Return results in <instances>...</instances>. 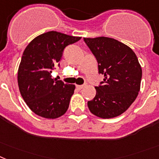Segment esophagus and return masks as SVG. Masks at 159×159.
Returning <instances> with one entry per match:
<instances>
[{
  "label": "esophagus",
  "mask_w": 159,
  "mask_h": 159,
  "mask_svg": "<svg viewBox=\"0 0 159 159\" xmlns=\"http://www.w3.org/2000/svg\"><path fill=\"white\" fill-rule=\"evenodd\" d=\"M84 85H78V86H77V88L78 89V90H82V89H83L84 88Z\"/></svg>",
  "instance_id": "1"
}]
</instances>
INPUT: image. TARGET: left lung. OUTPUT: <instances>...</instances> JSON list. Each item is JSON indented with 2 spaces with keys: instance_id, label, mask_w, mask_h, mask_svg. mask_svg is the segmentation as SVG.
<instances>
[{
  "instance_id": "obj_1",
  "label": "left lung",
  "mask_w": 159,
  "mask_h": 159,
  "mask_svg": "<svg viewBox=\"0 0 159 159\" xmlns=\"http://www.w3.org/2000/svg\"><path fill=\"white\" fill-rule=\"evenodd\" d=\"M95 57L103 82L96 86V95L87 105L90 112L102 119L116 117L135 101L141 87L142 70L129 46L108 37L84 38Z\"/></svg>"
}]
</instances>
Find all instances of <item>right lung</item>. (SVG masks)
<instances>
[{
  "label": "right lung",
  "instance_id": "add662e5",
  "mask_svg": "<svg viewBox=\"0 0 159 159\" xmlns=\"http://www.w3.org/2000/svg\"><path fill=\"white\" fill-rule=\"evenodd\" d=\"M81 39L57 31H48L34 38L22 54L18 71L20 93L29 108L41 117L56 119L69 106L75 86L52 78L64 49Z\"/></svg>",
  "mask_w": 159,
  "mask_h": 159
}]
</instances>
